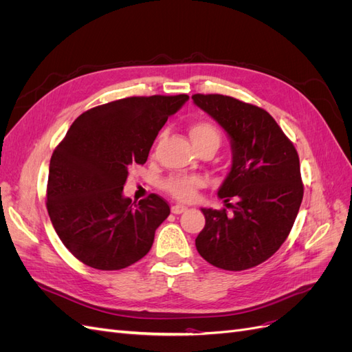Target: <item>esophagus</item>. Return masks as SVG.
Returning a JSON list of instances; mask_svg holds the SVG:
<instances>
[{
  "mask_svg": "<svg viewBox=\"0 0 352 352\" xmlns=\"http://www.w3.org/2000/svg\"><path fill=\"white\" fill-rule=\"evenodd\" d=\"M188 208L185 206H180V204H175L172 206V212L173 214H182V212H185Z\"/></svg>",
  "mask_w": 352,
  "mask_h": 352,
  "instance_id": "1",
  "label": "esophagus"
}]
</instances>
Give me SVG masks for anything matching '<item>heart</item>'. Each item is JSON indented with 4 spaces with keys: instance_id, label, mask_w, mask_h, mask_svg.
Masks as SVG:
<instances>
[{
    "instance_id": "b5f03b06",
    "label": "heart",
    "mask_w": 352,
    "mask_h": 352,
    "mask_svg": "<svg viewBox=\"0 0 352 352\" xmlns=\"http://www.w3.org/2000/svg\"><path fill=\"white\" fill-rule=\"evenodd\" d=\"M190 138L195 144V146H199L210 141H216L220 144V136L214 126L210 122L201 120L190 126ZM204 185V179L201 176H189V175H176L168 177L164 182V189L172 195L173 198L179 201H192L197 195V190Z\"/></svg>"
}]
</instances>
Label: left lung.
I'll list each match as a JSON object with an SVG mask.
<instances>
[{"instance_id":"obj_1","label":"left lung","mask_w":352,"mask_h":352,"mask_svg":"<svg viewBox=\"0 0 352 352\" xmlns=\"http://www.w3.org/2000/svg\"><path fill=\"white\" fill-rule=\"evenodd\" d=\"M192 100L226 131L233 155L217 192L232 212L201 208L206 226L195 247L219 269L255 267L280 248L294 226L304 195L300 157L273 117L257 105L220 94H195Z\"/></svg>"}]
</instances>
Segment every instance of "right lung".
<instances>
[{
    "mask_svg": "<svg viewBox=\"0 0 352 352\" xmlns=\"http://www.w3.org/2000/svg\"><path fill=\"white\" fill-rule=\"evenodd\" d=\"M188 100L186 94L153 95L98 105L73 122L52 153L47 210L61 242L83 264L120 270L151 250L170 207L157 194L135 204L123 186Z\"/></svg>",
    "mask_w": 352,
    "mask_h": 352,
    "instance_id": "1",
    "label": "right lung"
}]
</instances>
